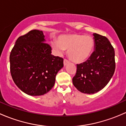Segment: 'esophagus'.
<instances>
[{"label":"esophagus","mask_w":126,"mask_h":126,"mask_svg":"<svg viewBox=\"0 0 126 126\" xmlns=\"http://www.w3.org/2000/svg\"><path fill=\"white\" fill-rule=\"evenodd\" d=\"M69 63V62L68 60H67L66 59H64L63 61V63H64V66H66L68 63Z\"/></svg>","instance_id":"1"}]
</instances>
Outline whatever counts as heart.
<instances>
[{"mask_svg":"<svg viewBox=\"0 0 126 126\" xmlns=\"http://www.w3.org/2000/svg\"><path fill=\"white\" fill-rule=\"evenodd\" d=\"M52 46L58 54H62L64 49L68 50V56L71 61L81 63L87 61L92 54L94 41L88 35L71 34L62 35L58 40L52 41Z\"/></svg>","mask_w":126,"mask_h":126,"instance_id":"b5f03b06","label":"heart"}]
</instances>
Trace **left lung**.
<instances>
[{"label":"left lung","instance_id":"left-lung-1","mask_svg":"<svg viewBox=\"0 0 126 126\" xmlns=\"http://www.w3.org/2000/svg\"><path fill=\"white\" fill-rule=\"evenodd\" d=\"M94 50L86 62L77 64L74 87L85 94L98 92L107 85L115 70V50L105 36L93 33Z\"/></svg>","mask_w":126,"mask_h":126}]
</instances>
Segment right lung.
I'll return each instance as SVG.
<instances>
[{
	"mask_svg": "<svg viewBox=\"0 0 126 126\" xmlns=\"http://www.w3.org/2000/svg\"><path fill=\"white\" fill-rule=\"evenodd\" d=\"M43 31L31 30L19 37L10 55V72L17 87L30 96H41L54 86L63 59L52 55Z\"/></svg>",
	"mask_w": 126,
	"mask_h": 126,
	"instance_id": "obj_1",
	"label": "right lung"
}]
</instances>
